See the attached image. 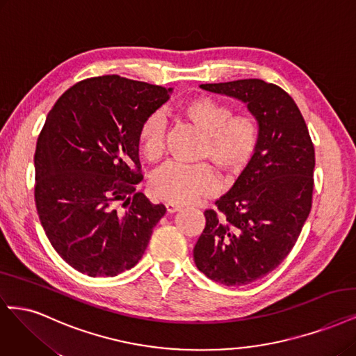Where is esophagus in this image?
<instances>
[{"label": "esophagus", "mask_w": 356, "mask_h": 356, "mask_svg": "<svg viewBox=\"0 0 356 356\" xmlns=\"http://www.w3.org/2000/svg\"><path fill=\"white\" fill-rule=\"evenodd\" d=\"M165 207H166V212L168 213H175V212L181 211V206L179 204H174V203H166Z\"/></svg>", "instance_id": "obj_1"}]
</instances>
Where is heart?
<instances>
[{"mask_svg": "<svg viewBox=\"0 0 356 356\" xmlns=\"http://www.w3.org/2000/svg\"><path fill=\"white\" fill-rule=\"evenodd\" d=\"M179 113L203 137L197 159L212 161L225 181L236 179L249 168L259 144V125L253 116L232 115L228 104L207 95L182 103ZM138 145L147 161L154 162L162 157L165 122L161 115L145 119L138 134ZM216 188L218 177L206 163H169L157 169L149 182L154 199L174 204L190 203Z\"/></svg>", "mask_w": 356, "mask_h": 356, "instance_id": "heart-1", "label": "heart"}]
</instances>
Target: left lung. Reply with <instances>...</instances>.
Returning a JSON list of instances; mask_svg holds the SVG:
<instances>
[{
    "mask_svg": "<svg viewBox=\"0 0 356 356\" xmlns=\"http://www.w3.org/2000/svg\"><path fill=\"white\" fill-rule=\"evenodd\" d=\"M246 104L259 125L249 168L206 211L194 246L199 271L224 286H246L286 259L312 206L315 152L295 100L274 83L240 79L202 83Z\"/></svg>",
    "mask_w": 356,
    "mask_h": 356,
    "instance_id": "8db88e82",
    "label": "left lung"
}]
</instances>
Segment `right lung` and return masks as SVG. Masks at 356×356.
<instances>
[{
    "instance_id": "1",
    "label": "right lung",
    "mask_w": 356,
    "mask_h": 356,
    "mask_svg": "<svg viewBox=\"0 0 356 356\" xmlns=\"http://www.w3.org/2000/svg\"><path fill=\"white\" fill-rule=\"evenodd\" d=\"M172 91L118 75L90 78L47 115L33 159L36 211L53 248L76 271L115 277L143 257L166 209L136 191L138 134Z\"/></svg>"
}]
</instances>
